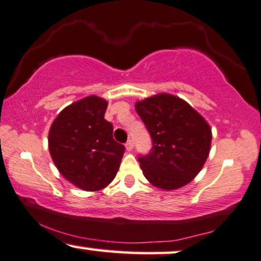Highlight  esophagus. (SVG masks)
I'll list each match as a JSON object with an SVG mask.
<instances>
[{
    "label": "esophagus",
    "mask_w": 261,
    "mask_h": 261,
    "mask_svg": "<svg viewBox=\"0 0 261 261\" xmlns=\"http://www.w3.org/2000/svg\"><path fill=\"white\" fill-rule=\"evenodd\" d=\"M133 148H134V143H133V140L129 139V140H128L127 143H125V149H127L128 151H130V150H133Z\"/></svg>",
    "instance_id": "1"
}]
</instances>
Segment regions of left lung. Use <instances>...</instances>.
<instances>
[{
    "label": "left lung",
    "instance_id": "left-lung-1",
    "mask_svg": "<svg viewBox=\"0 0 261 261\" xmlns=\"http://www.w3.org/2000/svg\"><path fill=\"white\" fill-rule=\"evenodd\" d=\"M136 110L152 140L149 154L138 158L145 178L165 191L188 185L209 156L210 125L189 103L171 94L138 101Z\"/></svg>",
    "mask_w": 261,
    "mask_h": 261
}]
</instances>
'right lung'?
Listing matches in <instances>:
<instances>
[{
	"instance_id": "1",
	"label": "right lung",
	"mask_w": 261,
	"mask_h": 261,
	"mask_svg": "<svg viewBox=\"0 0 261 261\" xmlns=\"http://www.w3.org/2000/svg\"><path fill=\"white\" fill-rule=\"evenodd\" d=\"M107 101L84 97L60 112L48 132V149L61 174L83 191L96 192L112 182L124 145L113 139Z\"/></svg>"
}]
</instances>
